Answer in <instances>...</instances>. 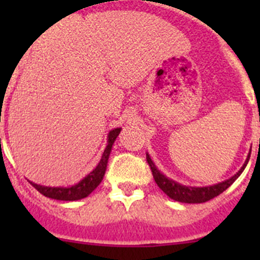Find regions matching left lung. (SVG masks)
<instances>
[{
  "instance_id": "obj_1",
  "label": "left lung",
  "mask_w": 260,
  "mask_h": 260,
  "mask_svg": "<svg viewBox=\"0 0 260 260\" xmlns=\"http://www.w3.org/2000/svg\"><path fill=\"white\" fill-rule=\"evenodd\" d=\"M251 153V151H250ZM250 153L247 155V158L245 160V164L241 167L240 171L234 174L233 177L228 178V180L222 181V182L216 183V185L211 186H204V187H192V186H186L182 183H178L177 181L171 180L168 178L165 174H162L161 172L158 171L157 167L155 165V162L152 161V158L148 153H146L147 156V162L150 165L151 172H152V176L155 178V182L157 183V186L165 194L169 197L171 199L177 202H181V203H204V202L211 201L212 198L217 197V195L221 194L222 191L228 189L229 186L237 180L238 177L241 176V173L243 172V169L246 168L247 162H249Z\"/></svg>"
}]
</instances>
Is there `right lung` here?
I'll list each match as a JSON object with an SVG mask.
<instances>
[{"label": "right lung", "mask_w": 260, "mask_h": 260, "mask_svg": "<svg viewBox=\"0 0 260 260\" xmlns=\"http://www.w3.org/2000/svg\"><path fill=\"white\" fill-rule=\"evenodd\" d=\"M119 133H121V127L110 130L109 134H108L107 147H105L104 152H103L102 160L99 161V164L96 165V168L92 172H89L83 180H80L75 185L68 186V187H52V186L38 185V183L31 182V181L29 182L40 194L50 199H57V201H79V199L86 198L100 185V182L104 178L108 165V158H109L112 147H113L114 141L117 139Z\"/></svg>", "instance_id": "1"}]
</instances>
